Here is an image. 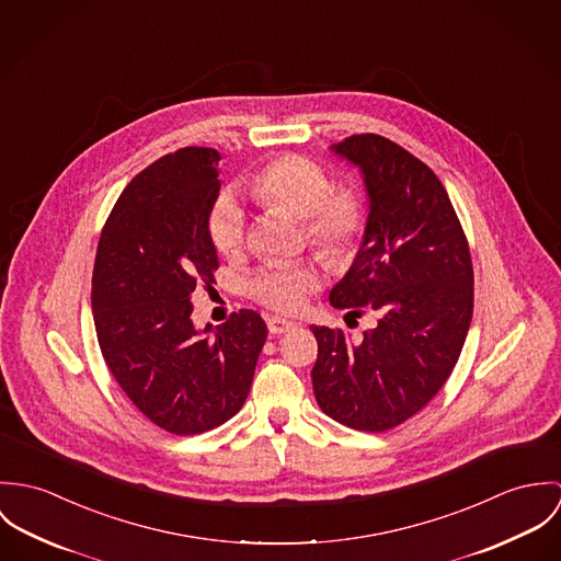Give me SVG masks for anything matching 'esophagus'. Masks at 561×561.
Listing matches in <instances>:
<instances>
[{"label":"esophagus","mask_w":561,"mask_h":561,"mask_svg":"<svg viewBox=\"0 0 561 561\" xmlns=\"http://www.w3.org/2000/svg\"><path fill=\"white\" fill-rule=\"evenodd\" d=\"M266 327L271 333L279 335V333H288L290 329H295V322L286 320V318H279V316H268L266 318Z\"/></svg>","instance_id":"34e87169"}]
</instances>
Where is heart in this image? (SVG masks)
<instances>
[{
    "mask_svg": "<svg viewBox=\"0 0 561 561\" xmlns=\"http://www.w3.org/2000/svg\"><path fill=\"white\" fill-rule=\"evenodd\" d=\"M251 197L271 210L299 217L313 250L333 264L353 257L368 224L364 193L353 185H333L331 174L313 159L284 154L262 165L248 181ZM213 248L228 260L243 255L248 221L232 193H221L208 217ZM320 273L311 264H268L250 282L253 301L268 310H304L320 288Z\"/></svg>",
    "mask_w": 561,
    "mask_h": 561,
    "instance_id": "1",
    "label": "heart"
}]
</instances>
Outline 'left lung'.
Returning <instances> with one entry per match:
<instances>
[{
	"mask_svg": "<svg viewBox=\"0 0 561 561\" xmlns=\"http://www.w3.org/2000/svg\"><path fill=\"white\" fill-rule=\"evenodd\" d=\"M333 150L364 172L370 215L359 253L329 295L376 316L359 342L311 327L318 407L335 422L385 433L420 413L454 370L473 316L465 230L435 172L396 141L362 133Z\"/></svg>",
	"mask_w": 561,
	"mask_h": 561,
	"instance_id": "left-lung-1",
	"label": "left lung"
}]
</instances>
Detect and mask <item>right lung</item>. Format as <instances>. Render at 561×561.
Instances as JSON below:
<instances>
[{"label":"right lung","instance_id":"1","mask_svg":"<svg viewBox=\"0 0 561 561\" xmlns=\"http://www.w3.org/2000/svg\"><path fill=\"white\" fill-rule=\"evenodd\" d=\"M219 152L187 146L139 172L114 204L96 248L92 311L103 359L128 400L172 435H199L237 415L266 340L241 310L204 333L191 297L219 268L208 217Z\"/></svg>","mask_w":561,"mask_h":561}]
</instances>
